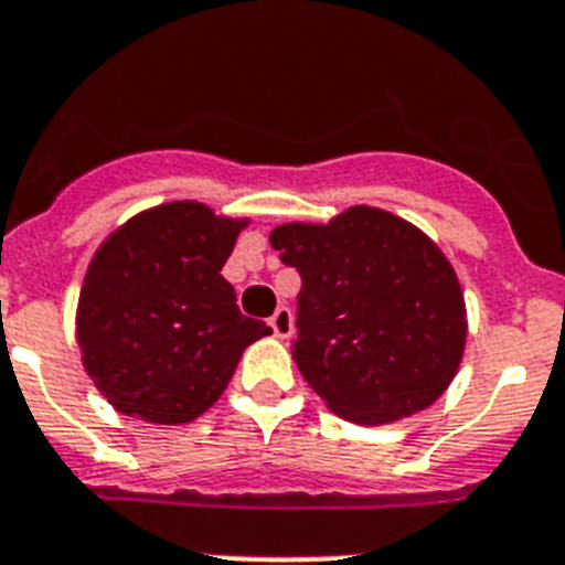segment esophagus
Wrapping results in <instances>:
<instances>
[{"instance_id": "34e87169", "label": "esophagus", "mask_w": 565, "mask_h": 565, "mask_svg": "<svg viewBox=\"0 0 565 565\" xmlns=\"http://www.w3.org/2000/svg\"><path fill=\"white\" fill-rule=\"evenodd\" d=\"M269 327H273V333L278 335V339H290L292 335V312L290 307H278V310L269 316L267 321Z\"/></svg>"}]
</instances>
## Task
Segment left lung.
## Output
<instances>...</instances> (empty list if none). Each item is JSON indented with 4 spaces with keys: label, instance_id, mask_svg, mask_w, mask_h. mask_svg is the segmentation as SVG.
Here are the masks:
<instances>
[{
    "label": "left lung",
    "instance_id": "obj_1",
    "mask_svg": "<svg viewBox=\"0 0 565 565\" xmlns=\"http://www.w3.org/2000/svg\"><path fill=\"white\" fill-rule=\"evenodd\" d=\"M269 244L301 275L292 359L333 414L385 425L443 396L466 350V298L425 232L350 206L278 226Z\"/></svg>",
    "mask_w": 565,
    "mask_h": 565
}]
</instances>
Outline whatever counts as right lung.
I'll return each mask as SVG.
<instances>
[{"instance_id":"1","label":"right lung","mask_w":565,"mask_h":565,"mask_svg":"<svg viewBox=\"0 0 565 565\" xmlns=\"http://www.w3.org/2000/svg\"><path fill=\"white\" fill-rule=\"evenodd\" d=\"M244 226L174 201L135 215L94 253L77 341L85 371L120 414L158 425L198 419L241 353L269 333L238 310L221 275Z\"/></svg>"}]
</instances>
